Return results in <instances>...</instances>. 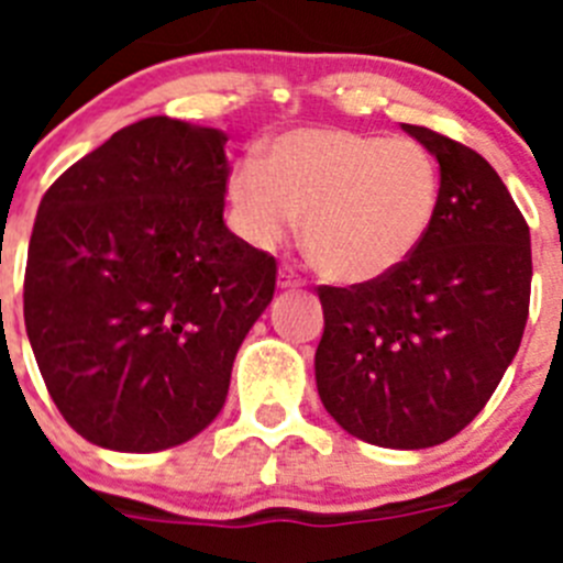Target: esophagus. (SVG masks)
<instances>
[{"label": "esophagus", "mask_w": 563, "mask_h": 563, "mask_svg": "<svg viewBox=\"0 0 563 563\" xmlns=\"http://www.w3.org/2000/svg\"><path fill=\"white\" fill-rule=\"evenodd\" d=\"M301 285H305V278L298 276L292 267H282V271H278V287H282V290H296V287Z\"/></svg>", "instance_id": "1"}]
</instances>
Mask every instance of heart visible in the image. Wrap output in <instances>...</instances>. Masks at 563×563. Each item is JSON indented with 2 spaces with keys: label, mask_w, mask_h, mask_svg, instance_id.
<instances>
[{
  "label": "heart",
  "mask_w": 563,
  "mask_h": 563,
  "mask_svg": "<svg viewBox=\"0 0 563 563\" xmlns=\"http://www.w3.org/2000/svg\"><path fill=\"white\" fill-rule=\"evenodd\" d=\"M233 220L251 245H282L305 217L307 258L332 282L369 285L406 265L434 225L440 168L409 137L296 129L228 177Z\"/></svg>",
  "instance_id": "1"
}]
</instances>
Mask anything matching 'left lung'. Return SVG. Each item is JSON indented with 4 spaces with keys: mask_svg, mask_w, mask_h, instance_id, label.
Listing matches in <instances>:
<instances>
[{
    "mask_svg": "<svg viewBox=\"0 0 563 563\" xmlns=\"http://www.w3.org/2000/svg\"><path fill=\"white\" fill-rule=\"evenodd\" d=\"M402 132L440 163L434 225L406 265L321 287L316 386L327 415L380 449L460 434L519 352L530 310V228L494 166L426 126Z\"/></svg>",
    "mask_w": 563,
    "mask_h": 563,
    "instance_id": "8db88e82",
    "label": "left lung"
}]
</instances>
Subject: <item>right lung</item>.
<instances>
[{"label": "right lung", "instance_id": "right-lung-1", "mask_svg": "<svg viewBox=\"0 0 563 563\" xmlns=\"http://www.w3.org/2000/svg\"><path fill=\"white\" fill-rule=\"evenodd\" d=\"M228 134L146 118L44 194L24 327L47 391L92 445H183L225 406L233 357L276 290V258L228 231Z\"/></svg>", "mask_w": 563, "mask_h": 563}]
</instances>
